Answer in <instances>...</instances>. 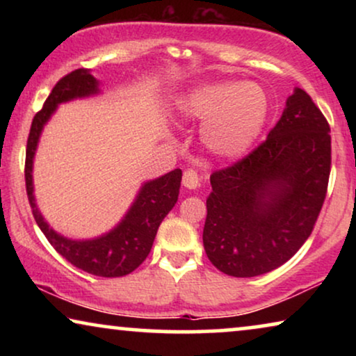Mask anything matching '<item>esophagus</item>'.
Wrapping results in <instances>:
<instances>
[{"instance_id":"1","label":"esophagus","mask_w":356,"mask_h":356,"mask_svg":"<svg viewBox=\"0 0 356 356\" xmlns=\"http://www.w3.org/2000/svg\"><path fill=\"white\" fill-rule=\"evenodd\" d=\"M199 183H201V178H199V175L196 170L189 168L184 172L183 175V186L188 188V189H196L199 186Z\"/></svg>"}]
</instances>
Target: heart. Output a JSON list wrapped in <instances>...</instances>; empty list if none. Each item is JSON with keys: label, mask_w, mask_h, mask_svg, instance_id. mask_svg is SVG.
Instances as JSON below:
<instances>
[{"label": "heart", "mask_w": 356, "mask_h": 356, "mask_svg": "<svg viewBox=\"0 0 356 356\" xmlns=\"http://www.w3.org/2000/svg\"><path fill=\"white\" fill-rule=\"evenodd\" d=\"M270 100L252 81H217L193 87L178 100L183 120L201 123L206 147L220 159L245 155L269 118Z\"/></svg>", "instance_id": "obj_1"}]
</instances>
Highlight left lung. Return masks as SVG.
I'll return each mask as SVG.
<instances>
[{
    "label": "left lung",
    "instance_id": "1",
    "mask_svg": "<svg viewBox=\"0 0 356 356\" xmlns=\"http://www.w3.org/2000/svg\"><path fill=\"white\" fill-rule=\"evenodd\" d=\"M330 173V128L303 89L259 147L211 175L202 241L209 261L232 277L285 264L313 232Z\"/></svg>",
    "mask_w": 356,
    "mask_h": 356
}]
</instances>
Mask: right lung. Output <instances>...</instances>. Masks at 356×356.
Returning <instances> with one entry per match:
<instances>
[{
    "mask_svg": "<svg viewBox=\"0 0 356 356\" xmlns=\"http://www.w3.org/2000/svg\"><path fill=\"white\" fill-rule=\"evenodd\" d=\"M100 82L90 70H76L58 81L43 108L33 116L26 150V188L37 225L50 245L72 266L97 277H123L143 264L152 250L160 223L178 201L181 170L175 168L162 177L149 179L139 188L123 218L104 235L87 240H72L53 230L38 211L33 194V159L42 131L58 105L100 94Z\"/></svg>",
    "mask_w": 356,
    "mask_h": 356,
    "instance_id": "obj_1",
    "label": "right lung"
}]
</instances>
